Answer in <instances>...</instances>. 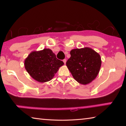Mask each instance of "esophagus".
<instances>
[{
    "mask_svg": "<svg viewBox=\"0 0 126 126\" xmlns=\"http://www.w3.org/2000/svg\"><path fill=\"white\" fill-rule=\"evenodd\" d=\"M63 62H64V63L65 64V63H66V59H63Z\"/></svg>",
    "mask_w": 126,
    "mask_h": 126,
    "instance_id": "1",
    "label": "esophagus"
}]
</instances>
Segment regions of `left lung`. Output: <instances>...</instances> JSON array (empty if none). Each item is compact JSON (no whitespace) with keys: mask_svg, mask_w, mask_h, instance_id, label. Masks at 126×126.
<instances>
[{"mask_svg":"<svg viewBox=\"0 0 126 126\" xmlns=\"http://www.w3.org/2000/svg\"><path fill=\"white\" fill-rule=\"evenodd\" d=\"M66 65L74 79L82 84H87L96 78L101 66V58L92 49L86 47L74 49Z\"/></svg>","mask_w":126,"mask_h":126,"instance_id":"8db88e82","label":"left lung"}]
</instances>
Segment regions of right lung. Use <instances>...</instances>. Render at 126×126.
Here are the masks:
<instances>
[{
	"label": "right lung",
	"instance_id": "obj_1",
	"mask_svg": "<svg viewBox=\"0 0 126 126\" xmlns=\"http://www.w3.org/2000/svg\"><path fill=\"white\" fill-rule=\"evenodd\" d=\"M64 64L50 49L31 52L25 59L24 67L34 79L40 83L50 80Z\"/></svg>",
	"mask_w": 126,
	"mask_h": 126
}]
</instances>
